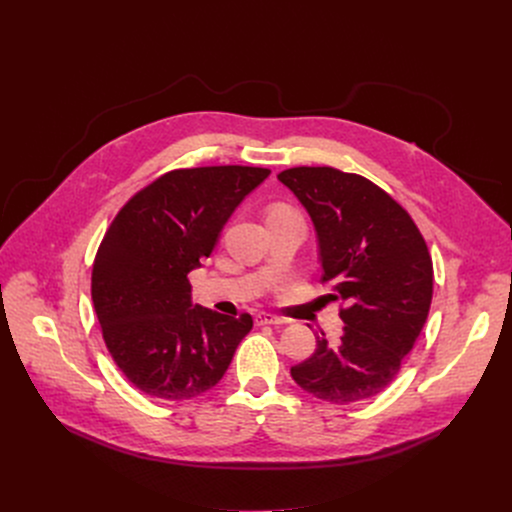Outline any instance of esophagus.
<instances>
[{
  "instance_id": "1",
  "label": "esophagus",
  "mask_w": 512,
  "mask_h": 512,
  "mask_svg": "<svg viewBox=\"0 0 512 512\" xmlns=\"http://www.w3.org/2000/svg\"><path fill=\"white\" fill-rule=\"evenodd\" d=\"M255 324H257V326H265V324H285V320L279 318V316L267 314V312H259V314H255Z\"/></svg>"
}]
</instances>
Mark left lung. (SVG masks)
I'll use <instances>...</instances> for the list:
<instances>
[{"mask_svg": "<svg viewBox=\"0 0 512 512\" xmlns=\"http://www.w3.org/2000/svg\"><path fill=\"white\" fill-rule=\"evenodd\" d=\"M277 178L312 216L322 283H332L344 322L340 340L322 332L291 377L328 403L371 399L393 383L427 320L433 263L425 239L397 200L358 174L298 166Z\"/></svg>", "mask_w": 512, "mask_h": 512, "instance_id": "8db88e82", "label": "left lung"}]
</instances>
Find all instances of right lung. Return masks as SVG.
<instances>
[{
	"mask_svg": "<svg viewBox=\"0 0 512 512\" xmlns=\"http://www.w3.org/2000/svg\"><path fill=\"white\" fill-rule=\"evenodd\" d=\"M269 174L253 166L172 170L113 218L95 255L91 296L109 354L141 393L186 401L227 373L253 318L192 306L188 273Z\"/></svg>",
	"mask_w": 512,
	"mask_h": 512,
	"instance_id": "obj_1",
	"label": "right lung"
}]
</instances>
